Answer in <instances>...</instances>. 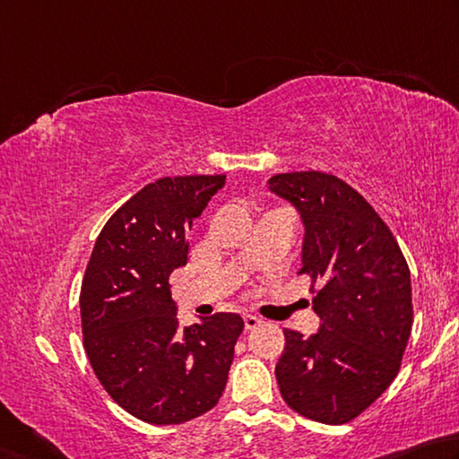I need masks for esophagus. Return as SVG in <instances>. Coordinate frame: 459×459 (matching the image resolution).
Segmentation results:
<instances>
[{
    "label": "esophagus",
    "mask_w": 459,
    "mask_h": 459,
    "mask_svg": "<svg viewBox=\"0 0 459 459\" xmlns=\"http://www.w3.org/2000/svg\"><path fill=\"white\" fill-rule=\"evenodd\" d=\"M244 325H246V331H254L255 326L262 325V318L255 316V315H246L244 316Z\"/></svg>",
    "instance_id": "esophagus-1"
}]
</instances>
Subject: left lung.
<instances>
[{
    "instance_id": "8db88e82",
    "label": "left lung",
    "mask_w": 459,
    "mask_h": 459,
    "mask_svg": "<svg viewBox=\"0 0 459 459\" xmlns=\"http://www.w3.org/2000/svg\"><path fill=\"white\" fill-rule=\"evenodd\" d=\"M268 183L302 217L299 274L310 276L312 308L323 323L312 336L284 328L280 393L312 421L349 423L399 373L413 326L405 255L379 213L339 177L296 171Z\"/></svg>"
}]
</instances>
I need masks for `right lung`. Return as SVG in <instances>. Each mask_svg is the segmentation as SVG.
Wrapping results in <instances>:
<instances>
[{
  "mask_svg": "<svg viewBox=\"0 0 459 459\" xmlns=\"http://www.w3.org/2000/svg\"><path fill=\"white\" fill-rule=\"evenodd\" d=\"M225 175L163 177L104 225L88 262L80 318L86 357L108 395L152 425H177L220 401L244 320L217 312L177 323L169 276L187 264L189 231Z\"/></svg>",
  "mask_w": 459,
  "mask_h": 459,
  "instance_id": "1",
  "label": "right lung"
}]
</instances>
